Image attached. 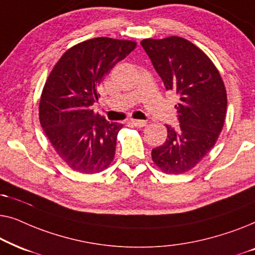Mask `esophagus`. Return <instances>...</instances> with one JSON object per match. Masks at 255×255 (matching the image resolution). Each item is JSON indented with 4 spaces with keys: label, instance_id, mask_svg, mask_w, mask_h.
Listing matches in <instances>:
<instances>
[{
    "label": "esophagus",
    "instance_id": "1",
    "mask_svg": "<svg viewBox=\"0 0 255 255\" xmlns=\"http://www.w3.org/2000/svg\"><path fill=\"white\" fill-rule=\"evenodd\" d=\"M131 123L137 128H144V127H146V125H147V122H146V121H138V120H132Z\"/></svg>",
    "mask_w": 255,
    "mask_h": 255
}]
</instances>
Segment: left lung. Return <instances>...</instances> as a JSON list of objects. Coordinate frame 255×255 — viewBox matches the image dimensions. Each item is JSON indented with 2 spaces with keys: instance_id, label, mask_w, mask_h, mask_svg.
Masks as SVG:
<instances>
[{
  "instance_id": "obj_1",
  "label": "left lung",
  "mask_w": 255,
  "mask_h": 255,
  "mask_svg": "<svg viewBox=\"0 0 255 255\" xmlns=\"http://www.w3.org/2000/svg\"><path fill=\"white\" fill-rule=\"evenodd\" d=\"M140 44L166 89L180 96L175 106L180 125H166L167 139L152 149V160L166 174L186 173L211 151L224 127V82L211 59L182 37L146 38Z\"/></svg>"
}]
</instances>
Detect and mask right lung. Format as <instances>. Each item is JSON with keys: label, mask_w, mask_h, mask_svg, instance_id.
Segmentation results:
<instances>
[{"label": "right lung", "mask_w": 255, "mask_h": 255, "mask_svg": "<svg viewBox=\"0 0 255 255\" xmlns=\"http://www.w3.org/2000/svg\"><path fill=\"white\" fill-rule=\"evenodd\" d=\"M137 46L133 40L93 38L68 48L45 82L39 122L54 151L69 168L82 174L111 165L123 124L94 113L99 88L118 61Z\"/></svg>", "instance_id": "1"}]
</instances>
